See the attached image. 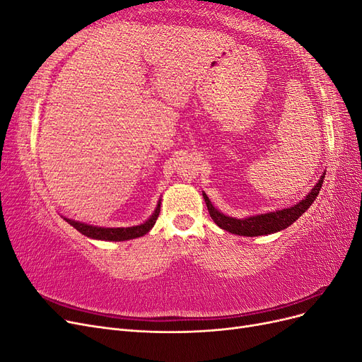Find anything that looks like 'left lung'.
<instances>
[{
	"label": "left lung",
	"mask_w": 362,
	"mask_h": 362,
	"mask_svg": "<svg viewBox=\"0 0 362 362\" xmlns=\"http://www.w3.org/2000/svg\"><path fill=\"white\" fill-rule=\"evenodd\" d=\"M325 175H326V172L322 173L320 180L315 182V185L311 189V192L306 194L305 198L302 201H299L298 204H294L288 208H282V210L267 211V213H262V214H254V216L243 217V218H237V217H231V216L223 214L222 211H218L217 208H214V205L211 204L210 199H208V196L205 194V192H202V196L205 199L208 213H210L211 218L218 228H222V229H225V231L231 233V234L245 235V237L267 235V234L278 233V231H282V229L288 228L291 223L298 221V218L306 210H308L311 204L315 201L320 189H322Z\"/></svg>",
	"instance_id": "obj_1"
}]
</instances>
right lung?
<instances>
[{"mask_svg":"<svg viewBox=\"0 0 362 362\" xmlns=\"http://www.w3.org/2000/svg\"><path fill=\"white\" fill-rule=\"evenodd\" d=\"M160 205H161V199L158 201L154 213L149 216L148 221H145L144 223L140 225H134V226H120V228H107V226H95V225H89V223H83L78 221H72V218L63 217L69 225H72L76 231L81 233L83 235L93 238V240H103V242H125V240H131V238H137V237H144L145 234H148L152 226L156 225L157 217L160 214Z\"/></svg>","mask_w":362,"mask_h":362,"instance_id":"obj_1","label":"right lung"}]
</instances>
